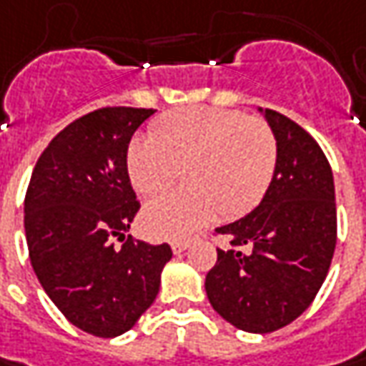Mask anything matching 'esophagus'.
<instances>
[{
    "instance_id": "obj_1",
    "label": "esophagus",
    "mask_w": 366,
    "mask_h": 366,
    "mask_svg": "<svg viewBox=\"0 0 366 366\" xmlns=\"http://www.w3.org/2000/svg\"><path fill=\"white\" fill-rule=\"evenodd\" d=\"M188 247H190V243H188V241H172V251H174L176 255L184 253V251H186Z\"/></svg>"
}]
</instances>
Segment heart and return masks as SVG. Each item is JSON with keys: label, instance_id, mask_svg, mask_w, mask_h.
Masks as SVG:
<instances>
[{"label": "heart", "instance_id": "b5f03b06", "mask_svg": "<svg viewBox=\"0 0 366 366\" xmlns=\"http://www.w3.org/2000/svg\"><path fill=\"white\" fill-rule=\"evenodd\" d=\"M277 164L269 125L229 109H180L152 125L149 137L127 145L125 170L135 192L158 196L182 170L186 186L152 200L142 212L145 233L186 237L217 219H239L257 207Z\"/></svg>", "mask_w": 366, "mask_h": 366}]
</instances>
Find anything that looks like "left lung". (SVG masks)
<instances>
[{"mask_svg": "<svg viewBox=\"0 0 366 366\" xmlns=\"http://www.w3.org/2000/svg\"><path fill=\"white\" fill-rule=\"evenodd\" d=\"M257 111L277 142L275 174L257 207L217 229L231 247L217 249L204 290L234 328L267 334L296 320L324 284L336 247V204L320 145L282 113Z\"/></svg>", "mask_w": 366, "mask_h": 366, "instance_id": "left-lung-1", "label": "left lung"}]
</instances>
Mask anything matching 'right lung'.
Returning <instances> with one entry per match:
<instances>
[{"label": "right lung", "instance_id": "1", "mask_svg": "<svg viewBox=\"0 0 366 366\" xmlns=\"http://www.w3.org/2000/svg\"><path fill=\"white\" fill-rule=\"evenodd\" d=\"M154 109L109 107L64 127L40 156L24 202L34 273L70 324L115 338L159 292L170 245L125 239L139 210L125 154Z\"/></svg>", "mask_w": 366, "mask_h": 366}]
</instances>
